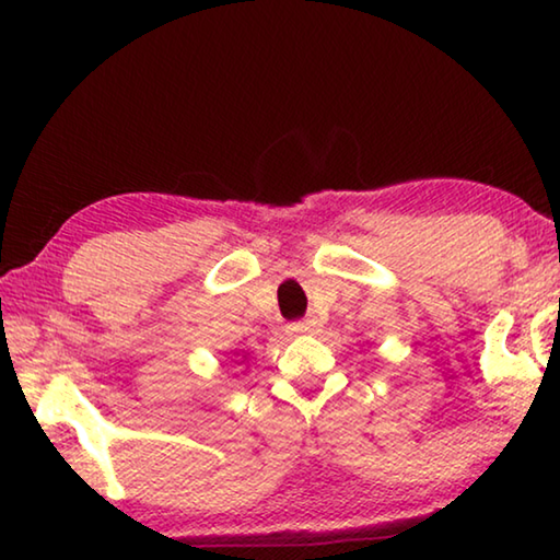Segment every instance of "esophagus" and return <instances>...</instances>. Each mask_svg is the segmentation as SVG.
<instances>
[{
  "label": "esophagus",
  "mask_w": 560,
  "mask_h": 560,
  "mask_svg": "<svg viewBox=\"0 0 560 560\" xmlns=\"http://www.w3.org/2000/svg\"><path fill=\"white\" fill-rule=\"evenodd\" d=\"M289 330H291V334H318V330H320V324H318L316 318L293 320V324H289Z\"/></svg>",
  "instance_id": "obj_1"
}]
</instances>
